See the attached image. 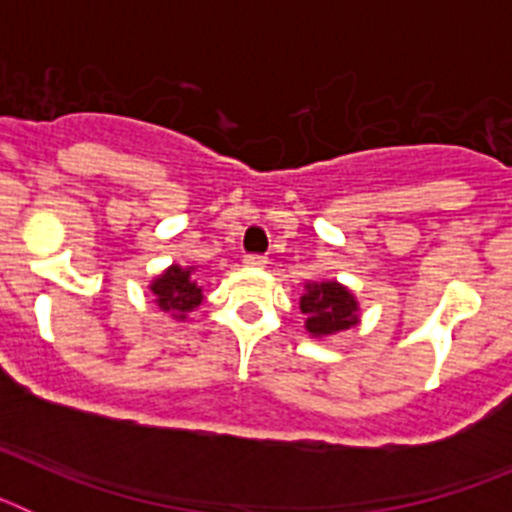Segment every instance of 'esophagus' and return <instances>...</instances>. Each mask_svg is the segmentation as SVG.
Instances as JSON below:
<instances>
[{
    "label": "esophagus",
    "mask_w": 512,
    "mask_h": 512,
    "mask_svg": "<svg viewBox=\"0 0 512 512\" xmlns=\"http://www.w3.org/2000/svg\"><path fill=\"white\" fill-rule=\"evenodd\" d=\"M246 266H264L266 264V256H259V253H248L246 259H243Z\"/></svg>",
    "instance_id": "1"
}]
</instances>
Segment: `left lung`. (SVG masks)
Here are the masks:
<instances>
[{
  "instance_id": "1",
  "label": "left lung",
  "mask_w": 512,
  "mask_h": 512,
  "mask_svg": "<svg viewBox=\"0 0 512 512\" xmlns=\"http://www.w3.org/2000/svg\"><path fill=\"white\" fill-rule=\"evenodd\" d=\"M305 328L312 338H328L359 323V302L351 289L333 282H307L300 297Z\"/></svg>"
}]
</instances>
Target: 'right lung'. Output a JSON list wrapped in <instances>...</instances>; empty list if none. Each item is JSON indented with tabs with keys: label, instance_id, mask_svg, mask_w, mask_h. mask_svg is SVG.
I'll return each mask as SVG.
<instances>
[{
	"label": "right lung",
	"instance_id": "add662e5",
	"mask_svg": "<svg viewBox=\"0 0 512 512\" xmlns=\"http://www.w3.org/2000/svg\"><path fill=\"white\" fill-rule=\"evenodd\" d=\"M194 266H182L171 264L164 274H158L151 282V292L156 297V305L164 312H169L174 320H184L189 312H194L202 305L205 295H202V287L197 284V279L192 277Z\"/></svg>",
	"mask_w": 512,
	"mask_h": 512
}]
</instances>
